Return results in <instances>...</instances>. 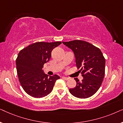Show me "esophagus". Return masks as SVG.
<instances>
[{
	"mask_svg": "<svg viewBox=\"0 0 123 123\" xmlns=\"http://www.w3.org/2000/svg\"><path fill=\"white\" fill-rule=\"evenodd\" d=\"M62 78H63L64 80H69V78H68V77H62Z\"/></svg>",
	"mask_w": 123,
	"mask_h": 123,
	"instance_id": "esophagus-1",
	"label": "esophagus"
}]
</instances>
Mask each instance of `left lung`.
<instances>
[{
	"mask_svg": "<svg viewBox=\"0 0 123 123\" xmlns=\"http://www.w3.org/2000/svg\"><path fill=\"white\" fill-rule=\"evenodd\" d=\"M74 53L78 69H80L82 82L77 78L74 88L69 92L80 98H88L93 95L101 87L105 72V59L100 49L91 43L82 40L63 42Z\"/></svg>",
	"mask_w": 123,
	"mask_h": 123,
	"instance_id": "left-lung-1",
	"label": "left lung"
}]
</instances>
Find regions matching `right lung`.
I'll return each instance as SVG.
<instances>
[{
    "label": "right lung",
    "mask_w": 123,
    "mask_h": 123,
    "mask_svg": "<svg viewBox=\"0 0 123 123\" xmlns=\"http://www.w3.org/2000/svg\"><path fill=\"white\" fill-rule=\"evenodd\" d=\"M62 42H37L23 49L16 59L18 80L22 87L28 95L41 98L53 91L58 75L48 76L42 69L43 64L50 60L51 51Z\"/></svg>",
    "instance_id": "obj_1"
}]
</instances>
